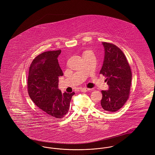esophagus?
Segmentation results:
<instances>
[{"instance_id":"1","label":"esophagus","mask_w":155,"mask_h":155,"mask_svg":"<svg viewBox=\"0 0 155 155\" xmlns=\"http://www.w3.org/2000/svg\"><path fill=\"white\" fill-rule=\"evenodd\" d=\"M90 90V89L87 88H82L81 89V91H82V92H87V91H88Z\"/></svg>"}]
</instances>
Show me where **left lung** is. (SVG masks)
Here are the masks:
<instances>
[{"mask_svg": "<svg viewBox=\"0 0 155 155\" xmlns=\"http://www.w3.org/2000/svg\"><path fill=\"white\" fill-rule=\"evenodd\" d=\"M104 59L100 73L105 76L109 89L101 91V107L104 110L115 112L127 102L132 80L131 68L123 52L117 46L102 42Z\"/></svg>", "mask_w": 155, "mask_h": 155, "instance_id": "obj_1", "label": "left lung"}]
</instances>
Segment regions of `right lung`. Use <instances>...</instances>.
Instances as JSON below:
<instances>
[{"instance_id": "1", "label": "right lung", "mask_w": 155, "mask_h": 155, "mask_svg": "<svg viewBox=\"0 0 155 155\" xmlns=\"http://www.w3.org/2000/svg\"><path fill=\"white\" fill-rule=\"evenodd\" d=\"M61 50L45 52L32 61L28 71V93L35 104L48 117L59 119L66 115L72 96L58 89V77L63 75L58 61Z\"/></svg>"}]
</instances>
